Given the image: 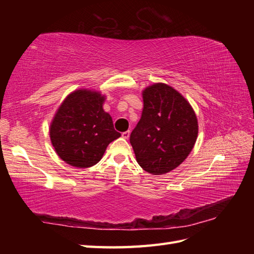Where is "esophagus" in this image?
Returning a JSON list of instances; mask_svg holds the SVG:
<instances>
[{
  "instance_id": "obj_1",
  "label": "esophagus",
  "mask_w": 254,
  "mask_h": 254,
  "mask_svg": "<svg viewBox=\"0 0 254 254\" xmlns=\"http://www.w3.org/2000/svg\"><path fill=\"white\" fill-rule=\"evenodd\" d=\"M122 137H123V138H126V139H127L128 137H130V131H126V132H123V133H122Z\"/></svg>"
}]
</instances>
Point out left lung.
Here are the masks:
<instances>
[{"label": "left lung", "instance_id": "obj_1", "mask_svg": "<svg viewBox=\"0 0 254 254\" xmlns=\"http://www.w3.org/2000/svg\"><path fill=\"white\" fill-rule=\"evenodd\" d=\"M143 101L142 117L130 143L145 171L165 175L191 153L197 137V119L185 97L163 83L145 88Z\"/></svg>", "mask_w": 254, "mask_h": 254}]
</instances>
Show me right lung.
I'll return each instance as SVG.
<instances>
[{"mask_svg":"<svg viewBox=\"0 0 254 254\" xmlns=\"http://www.w3.org/2000/svg\"><path fill=\"white\" fill-rule=\"evenodd\" d=\"M98 91L78 89L59 107L50 126V138L57 154L77 168L96 165L112 141L121 136L113 127Z\"/></svg>","mask_w":254,"mask_h":254,"instance_id":"right-lung-1","label":"right lung"}]
</instances>
